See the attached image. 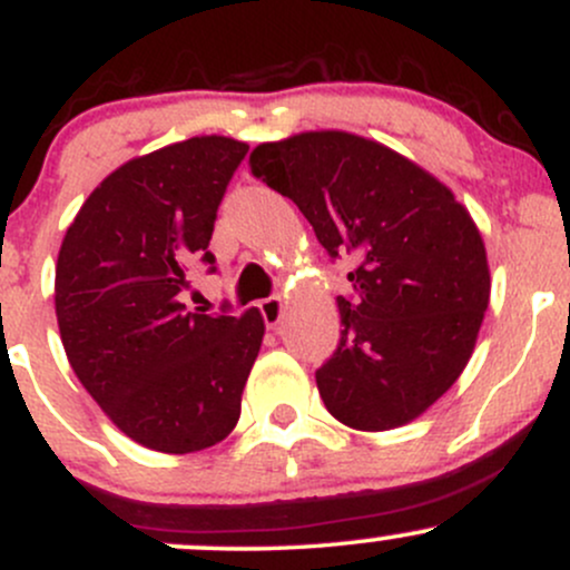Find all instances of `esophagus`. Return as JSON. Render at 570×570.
Masks as SVG:
<instances>
[{"label": "esophagus", "instance_id": "obj_1", "mask_svg": "<svg viewBox=\"0 0 570 570\" xmlns=\"http://www.w3.org/2000/svg\"><path fill=\"white\" fill-rule=\"evenodd\" d=\"M259 313H263L267 326H276L281 322V316H284V297H278V294L265 297L263 303H259Z\"/></svg>", "mask_w": 570, "mask_h": 570}]
</instances>
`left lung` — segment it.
Returning a JSON list of instances; mask_svg holds the SVG:
<instances>
[{
    "label": "left lung",
    "instance_id": "obj_1",
    "mask_svg": "<svg viewBox=\"0 0 570 570\" xmlns=\"http://www.w3.org/2000/svg\"><path fill=\"white\" fill-rule=\"evenodd\" d=\"M248 166L297 203L332 259L356 257L337 351L316 370L326 410L362 431L426 412L466 367L490 299L466 208L421 166L345 130L259 144Z\"/></svg>",
    "mask_w": 570,
    "mask_h": 570
}]
</instances>
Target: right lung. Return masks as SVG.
<instances>
[{
	"label": "right lung",
	"mask_w": 570,
	"mask_h": 570,
	"mask_svg": "<svg viewBox=\"0 0 570 570\" xmlns=\"http://www.w3.org/2000/svg\"><path fill=\"white\" fill-rule=\"evenodd\" d=\"M248 144L195 136L128 160L98 185L63 235L56 316L63 351L122 434L160 453L225 440L265 324L187 311V267L212 265L217 208Z\"/></svg>",
	"instance_id": "1"
}]
</instances>
